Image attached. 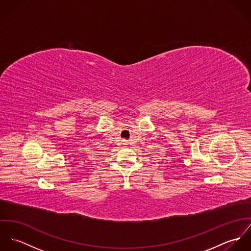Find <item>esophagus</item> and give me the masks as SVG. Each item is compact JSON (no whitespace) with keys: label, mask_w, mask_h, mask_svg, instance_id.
I'll list each match as a JSON object with an SVG mask.
<instances>
[{"label":"esophagus","mask_w":251,"mask_h":251,"mask_svg":"<svg viewBox=\"0 0 251 251\" xmlns=\"http://www.w3.org/2000/svg\"><path fill=\"white\" fill-rule=\"evenodd\" d=\"M124 141H125V140H124Z\"/></svg>","instance_id":"esophagus-1"}]
</instances>
